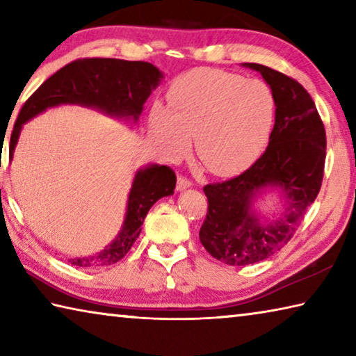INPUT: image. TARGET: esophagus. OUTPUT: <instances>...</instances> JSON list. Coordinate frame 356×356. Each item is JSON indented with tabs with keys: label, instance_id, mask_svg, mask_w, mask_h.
<instances>
[{
	"label": "esophagus",
	"instance_id": "obj_1",
	"mask_svg": "<svg viewBox=\"0 0 356 356\" xmlns=\"http://www.w3.org/2000/svg\"><path fill=\"white\" fill-rule=\"evenodd\" d=\"M190 186H191V182L188 179H185L184 176L177 177V191H184L186 188H190Z\"/></svg>",
	"mask_w": 356,
	"mask_h": 356
}]
</instances>
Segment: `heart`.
<instances>
[{
  "mask_svg": "<svg viewBox=\"0 0 356 356\" xmlns=\"http://www.w3.org/2000/svg\"><path fill=\"white\" fill-rule=\"evenodd\" d=\"M166 106L149 113L150 136L168 159H179L195 135L197 159L216 176H234L254 163L268 141L276 102L261 80L216 69H195L174 80Z\"/></svg>",
  "mask_w": 356,
  "mask_h": 356,
  "instance_id": "b5f03b06",
  "label": "heart"
}]
</instances>
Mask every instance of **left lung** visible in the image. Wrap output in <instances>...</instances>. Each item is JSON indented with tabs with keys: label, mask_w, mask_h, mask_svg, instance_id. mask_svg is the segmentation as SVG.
<instances>
[{
	"label": "left lung",
	"mask_w": 356,
	"mask_h": 356,
	"mask_svg": "<svg viewBox=\"0 0 356 356\" xmlns=\"http://www.w3.org/2000/svg\"><path fill=\"white\" fill-rule=\"evenodd\" d=\"M275 95V125L268 146L250 170L204 186L209 209L200 240L215 259L245 267L275 254L293 237L321 191L327 136L308 91L293 78L267 65L245 63ZM270 191L282 196L280 214L264 217L257 199Z\"/></svg>",
	"instance_id": "1"
}]
</instances>
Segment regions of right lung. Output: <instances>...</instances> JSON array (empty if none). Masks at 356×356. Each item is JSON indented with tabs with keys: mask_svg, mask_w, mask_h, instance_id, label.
<instances>
[{
	"mask_svg": "<svg viewBox=\"0 0 356 356\" xmlns=\"http://www.w3.org/2000/svg\"><path fill=\"white\" fill-rule=\"evenodd\" d=\"M163 74L154 64L124 61L113 58L78 59L59 69L22 106L10 135V159L23 124L59 105L94 108L108 116L136 124L144 104L159 86ZM176 188V174L165 165H147L138 170L129 193L124 225L113 242L94 256L70 259L72 265L83 268L106 267L127 254L141 232L149 209Z\"/></svg>",
	"mask_w": 356,
	"mask_h": 356,
	"instance_id": "1",
	"label": "right lung"
}]
</instances>
